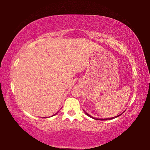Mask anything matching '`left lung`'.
Listing matches in <instances>:
<instances>
[{
	"instance_id": "left-lung-1",
	"label": "left lung",
	"mask_w": 150,
	"mask_h": 150,
	"mask_svg": "<svg viewBox=\"0 0 150 150\" xmlns=\"http://www.w3.org/2000/svg\"><path fill=\"white\" fill-rule=\"evenodd\" d=\"M84 112H85V113L86 114V115H87L88 116H89V117H91V118H94V119H96V120H112V119H113V118H116V117H118V116H120V115H118V116H115V117H112V118H105V119H99V118H93V116H91V115H88V114H87V112H86L84 110Z\"/></svg>"
}]
</instances>
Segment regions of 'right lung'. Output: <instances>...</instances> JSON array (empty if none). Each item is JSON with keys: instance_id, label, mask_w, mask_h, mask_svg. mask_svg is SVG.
<instances>
[{"instance_id": "obj_1", "label": "right lung", "mask_w": 150, "mask_h": 150, "mask_svg": "<svg viewBox=\"0 0 150 150\" xmlns=\"http://www.w3.org/2000/svg\"><path fill=\"white\" fill-rule=\"evenodd\" d=\"M57 113H56V114H57ZM56 114H55V115H53V116H54V115H56Z\"/></svg>"}]
</instances>
